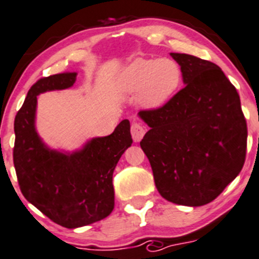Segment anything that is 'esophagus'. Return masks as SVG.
Here are the masks:
<instances>
[{"instance_id":"esophagus-1","label":"esophagus","mask_w":259,"mask_h":259,"mask_svg":"<svg viewBox=\"0 0 259 259\" xmlns=\"http://www.w3.org/2000/svg\"><path fill=\"white\" fill-rule=\"evenodd\" d=\"M146 134V129L142 126L141 124H138V122H133L132 125V137L134 139V142H141L143 135Z\"/></svg>"}]
</instances>
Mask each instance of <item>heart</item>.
Masks as SVG:
<instances>
[{
  "mask_svg": "<svg viewBox=\"0 0 259 259\" xmlns=\"http://www.w3.org/2000/svg\"><path fill=\"white\" fill-rule=\"evenodd\" d=\"M183 81L181 66L172 59L133 60L122 67L116 87L124 94H137L138 101L148 110L162 107L179 91Z\"/></svg>",
  "mask_w": 259,
  "mask_h": 259,
  "instance_id": "heart-1",
  "label": "heart"
}]
</instances>
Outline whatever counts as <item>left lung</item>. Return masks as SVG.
<instances>
[{
  "instance_id": "left-lung-1",
  "label": "left lung",
  "mask_w": 259,
  "mask_h": 259,
  "mask_svg": "<svg viewBox=\"0 0 259 259\" xmlns=\"http://www.w3.org/2000/svg\"><path fill=\"white\" fill-rule=\"evenodd\" d=\"M185 87L163 107L141 111L149 126L141 142L165 199L180 206L212 202L245 161L246 122L235 87L216 64L170 53Z\"/></svg>"
}]
</instances>
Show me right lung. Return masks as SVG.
Listing matches in <instances>:
<instances>
[{
	"instance_id": "right-lung-1",
	"label": "right lung",
	"mask_w": 259,
	"mask_h": 259,
	"mask_svg": "<svg viewBox=\"0 0 259 259\" xmlns=\"http://www.w3.org/2000/svg\"><path fill=\"white\" fill-rule=\"evenodd\" d=\"M78 72L42 78L29 89L14 122V165L21 193L53 222L67 229L101 221L112 212V175L120 157L132 146L129 120L112 134L87 141L75 151L46 144L35 127L38 96L71 88Z\"/></svg>"
}]
</instances>
